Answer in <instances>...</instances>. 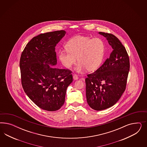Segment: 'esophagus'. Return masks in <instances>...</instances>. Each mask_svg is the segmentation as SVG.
Here are the masks:
<instances>
[{
	"label": "esophagus",
	"mask_w": 147,
	"mask_h": 147,
	"mask_svg": "<svg viewBox=\"0 0 147 147\" xmlns=\"http://www.w3.org/2000/svg\"><path fill=\"white\" fill-rule=\"evenodd\" d=\"M73 78L74 80H78V79H79V78H78V76H77V75H76V74H73Z\"/></svg>",
	"instance_id": "1"
}]
</instances>
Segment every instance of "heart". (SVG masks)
Returning <instances> with one entry per match:
<instances>
[{
	"label": "heart",
	"mask_w": 147,
	"mask_h": 147,
	"mask_svg": "<svg viewBox=\"0 0 147 147\" xmlns=\"http://www.w3.org/2000/svg\"><path fill=\"white\" fill-rule=\"evenodd\" d=\"M66 47L67 51H61L58 54L60 61L66 68H71L76 61V58L77 71L85 69L89 72L95 71L102 62L105 45L100 38L78 36L70 40Z\"/></svg>",
	"instance_id": "obj_1"
}]
</instances>
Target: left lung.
Wrapping results in <instances>:
<instances>
[{
    "mask_svg": "<svg viewBox=\"0 0 147 147\" xmlns=\"http://www.w3.org/2000/svg\"><path fill=\"white\" fill-rule=\"evenodd\" d=\"M112 51L109 59L85 79L87 101L95 111L114 106L125 92L129 71V57L126 49L115 36L104 32Z\"/></svg>",
    "mask_w": 147,
    "mask_h": 147,
    "instance_id": "obj_1",
    "label": "left lung"
}]
</instances>
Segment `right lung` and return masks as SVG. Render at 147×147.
Listing matches in <instances>:
<instances>
[{"label":"right lung","instance_id":"1","mask_svg":"<svg viewBox=\"0 0 147 147\" xmlns=\"http://www.w3.org/2000/svg\"><path fill=\"white\" fill-rule=\"evenodd\" d=\"M64 30L34 37L22 52L20 60L24 92L37 106L56 111L65 103L66 90L73 81L71 71L59 69L55 46L66 35Z\"/></svg>","mask_w":147,"mask_h":147}]
</instances>
